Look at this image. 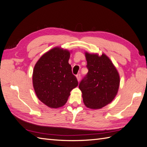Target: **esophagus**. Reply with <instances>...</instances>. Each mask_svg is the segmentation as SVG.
Wrapping results in <instances>:
<instances>
[{
	"label": "esophagus",
	"instance_id": "34e87169",
	"mask_svg": "<svg viewBox=\"0 0 147 147\" xmlns=\"http://www.w3.org/2000/svg\"><path fill=\"white\" fill-rule=\"evenodd\" d=\"M76 77L77 78V80L79 82L80 80V78H81V76H80V74H78L77 76H76Z\"/></svg>",
	"mask_w": 147,
	"mask_h": 147
}]
</instances>
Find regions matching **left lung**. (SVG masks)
<instances>
[{"label":"left lung","instance_id":"1","mask_svg":"<svg viewBox=\"0 0 147 147\" xmlns=\"http://www.w3.org/2000/svg\"><path fill=\"white\" fill-rule=\"evenodd\" d=\"M87 74L80 82L85 106L98 109L108 105L117 94L120 77L115 67L104 53L101 56L85 52Z\"/></svg>","mask_w":147,"mask_h":147}]
</instances>
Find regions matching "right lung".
<instances>
[{
	"mask_svg": "<svg viewBox=\"0 0 147 147\" xmlns=\"http://www.w3.org/2000/svg\"><path fill=\"white\" fill-rule=\"evenodd\" d=\"M70 52L55 47L43 55L35 64L32 82L35 94L50 108L65 104L70 92L78 86L69 63Z\"/></svg>",
	"mask_w": 147,
	"mask_h": 147,
	"instance_id": "right-lung-1",
	"label": "right lung"
}]
</instances>
